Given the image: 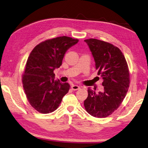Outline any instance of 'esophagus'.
Returning <instances> with one entry per match:
<instances>
[{"mask_svg": "<svg viewBox=\"0 0 148 148\" xmlns=\"http://www.w3.org/2000/svg\"><path fill=\"white\" fill-rule=\"evenodd\" d=\"M71 88L72 90H77L80 88V86L78 85H72Z\"/></svg>", "mask_w": 148, "mask_h": 148, "instance_id": "34e87169", "label": "esophagus"}]
</instances>
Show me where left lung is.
I'll list each match as a JSON object with an SVG mask.
<instances>
[{"mask_svg":"<svg viewBox=\"0 0 148 148\" xmlns=\"http://www.w3.org/2000/svg\"><path fill=\"white\" fill-rule=\"evenodd\" d=\"M95 63L97 74L103 78L104 90L96 94L90 88L84 101L86 111L92 116L105 118L119 108L130 86V73L124 54L118 47L102 40H85Z\"/></svg>","mask_w":148,"mask_h":148,"instance_id":"1","label":"left lung"}]
</instances>
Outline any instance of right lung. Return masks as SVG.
<instances>
[{
  "label": "right lung",
  "mask_w": 148,
  "mask_h": 148,
  "mask_svg": "<svg viewBox=\"0 0 148 148\" xmlns=\"http://www.w3.org/2000/svg\"><path fill=\"white\" fill-rule=\"evenodd\" d=\"M79 41L60 36L40 43L28 57L22 83L26 97L31 106L42 114H49L58 108L70 85L54 80V70L62 65L66 51Z\"/></svg>",
  "instance_id": "right-lung-1"
}]
</instances>
